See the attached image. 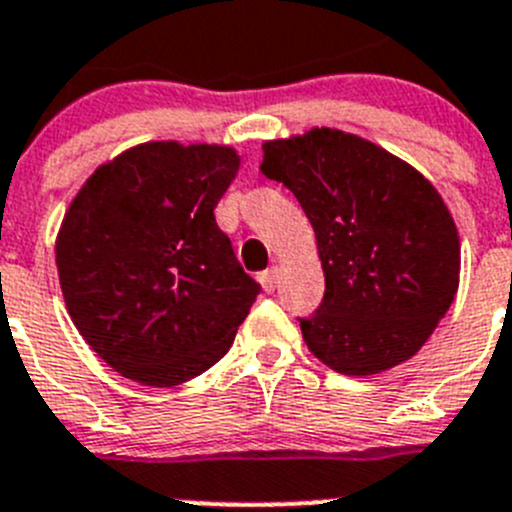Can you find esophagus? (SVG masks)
I'll list each match as a JSON object with an SVG mask.
<instances>
[{
	"mask_svg": "<svg viewBox=\"0 0 512 512\" xmlns=\"http://www.w3.org/2000/svg\"><path fill=\"white\" fill-rule=\"evenodd\" d=\"M260 283L267 293H273L280 283V267H270V270H265V273L260 275Z\"/></svg>",
	"mask_w": 512,
	"mask_h": 512,
	"instance_id": "34e87169",
	"label": "esophagus"
}]
</instances>
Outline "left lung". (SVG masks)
<instances>
[{
    "label": "left lung",
    "mask_w": 512,
    "mask_h": 512,
    "mask_svg": "<svg viewBox=\"0 0 512 512\" xmlns=\"http://www.w3.org/2000/svg\"><path fill=\"white\" fill-rule=\"evenodd\" d=\"M260 170L293 191L316 232L326 290L301 321L313 357L367 377L411 359L459 288V234L431 181L342 130L262 145Z\"/></svg>",
    "instance_id": "1"
}]
</instances>
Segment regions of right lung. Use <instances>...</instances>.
<instances>
[{"label": "right lung", "mask_w": 512, "mask_h": 512, "mask_svg": "<svg viewBox=\"0 0 512 512\" xmlns=\"http://www.w3.org/2000/svg\"><path fill=\"white\" fill-rule=\"evenodd\" d=\"M237 170L232 147L145 142L68 206L55 239L66 308L119 375L173 388L232 347L260 293L214 219Z\"/></svg>", "instance_id": "add662e5"}]
</instances>
